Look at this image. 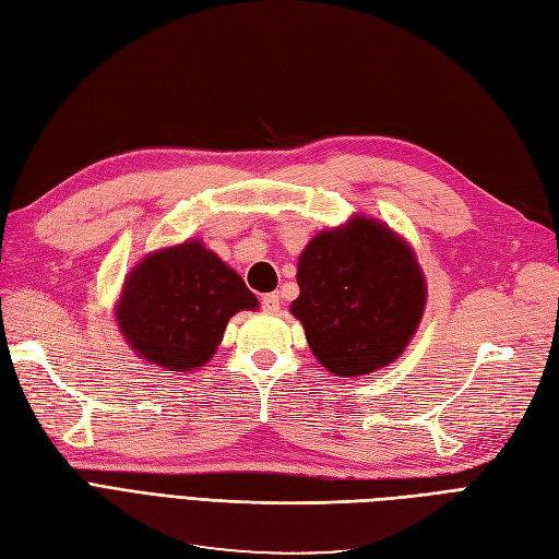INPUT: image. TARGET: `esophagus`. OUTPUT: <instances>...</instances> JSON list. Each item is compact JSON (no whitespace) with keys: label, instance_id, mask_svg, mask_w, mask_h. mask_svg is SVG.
Masks as SVG:
<instances>
[{"label":"esophagus","instance_id":"1","mask_svg":"<svg viewBox=\"0 0 559 559\" xmlns=\"http://www.w3.org/2000/svg\"><path fill=\"white\" fill-rule=\"evenodd\" d=\"M261 306H263V310H265V312L275 314V312L280 310V306H282L280 294H265V296L261 298Z\"/></svg>","mask_w":559,"mask_h":559}]
</instances>
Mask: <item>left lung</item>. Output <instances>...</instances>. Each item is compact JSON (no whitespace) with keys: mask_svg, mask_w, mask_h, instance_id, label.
Listing matches in <instances>:
<instances>
[{"mask_svg":"<svg viewBox=\"0 0 559 559\" xmlns=\"http://www.w3.org/2000/svg\"><path fill=\"white\" fill-rule=\"evenodd\" d=\"M300 296L292 314L306 329L317 361L359 378L396 361L427 306L415 251L368 216L319 233L298 259Z\"/></svg>","mask_w":559,"mask_h":559,"instance_id":"obj_1","label":"left lung"}]
</instances>
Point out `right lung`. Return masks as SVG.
I'll use <instances>...</instances> for the list:
<instances>
[{"label": "right lung", "mask_w": 559, "mask_h": 559, "mask_svg": "<svg viewBox=\"0 0 559 559\" xmlns=\"http://www.w3.org/2000/svg\"><path fill=\"white\" fill-rule=\"evenodd\" d=\"M257 308V296L233 267L202 242L186 240L132 267L116 321L138 357L186 373L212 359L235 312Z\"/></svg>", "instance_id": "add662e5"}]
</instances>
